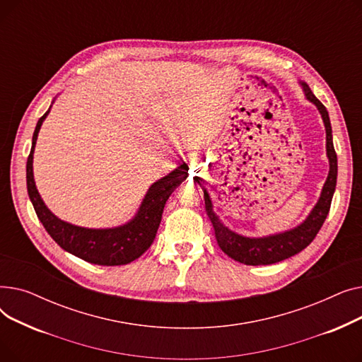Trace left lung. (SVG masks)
<instances>
[{"label":"left lung","mask_w":362,"mask_h":362,"mask_svg":"<svg viewBox=\"0 0 362 362\" xmlns=\"http://www.w3.org/2000/svg\"><path fill=\"white\" fill-rule=\"evenodd\" d=\"M303 93H305V98L313 103L318 112L321 114L322 123L326 127V151H327V158H329V176L325 182V186L321 189L320 198L308 217L303 220L300 224L286 232H280L276 235L269 236H261V238H248L242 236L229 227H226L218 216L213 211V202L210 198V194L204 189V199H205V211L210 217L217 243L224 254L233 258L235 261H239L246 265H269L279 261L286 259L302 250H305L307 246L314 240L318 230L321 229L322 223H325L329 210L332 198L336 189V180H337V156L333 146V136H332V124L329 119V112L326 107L322 105L315 95L311 92L310 86L303 82H299Z\"/></svg>","instance_id":"1"}]
</instances>
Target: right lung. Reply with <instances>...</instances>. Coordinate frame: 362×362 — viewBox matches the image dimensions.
I'll use <instances>...</instances> for the list:
<instances>
[{"mask_svg":"<svg viewBox=\"0 0 362 362\" xmlns=\"http://www.w3.org/2000/svg\"><path fill=\"white\" fill-rule=\"evenodd\" d=\"M49 110L51 107L36 123L30 154L26 164L28 194L37 218L41 220L49 236L64 251L82 258L83 261L98 265H124L135 261L154 242L161 223L164 205L175 189L186 180L189 170L187 164H180L171 173L152 183L135 217L127 223L117 227H108V229H88V227L74 226L54 216L48 210V206L37 192L33 179L35 145L37 133H40L44 120L49 114Z\"/></svg>","mask_w":362,"mask_h":362,"instance_id":"add662e5","label":"right lung"}]
</instances>
